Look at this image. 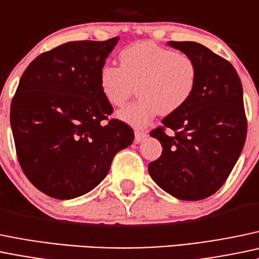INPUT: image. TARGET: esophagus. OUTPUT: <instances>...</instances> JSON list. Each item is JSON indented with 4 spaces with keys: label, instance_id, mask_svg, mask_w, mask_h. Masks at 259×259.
<instances>
[{
    "label": "esophagus",
    "instance_id": "esophagus-1",
    "mask_svg": "<svg viewBox=\"0 0 259 259\" xmlns=\"http://www.w3.org/2000/svg\"><path fill=\"white\" fill-rule=\"evenodd\" d=\"M146 138H148V133L144 132V130H135V141L137 143H141Z\"/></svg>",
    "mask_w": 259,
    "mask_h": 259
}]
</instances>
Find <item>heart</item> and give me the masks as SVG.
Segmentation results:
<instances>
[{
  "label": "heart",
  "mask_w": 259,
  "mask_h": 259,
  "mask_svg": "<svg viewBox=\"0 0 259 259\" xmlns=\"http://www.w3.org/2000/svg\"><path fill=\"white\" fill-rule=\"evenodd\" d=\"M120 67L107 64L100 69L99 85L105 99L121 107L135 93L138 100L118 111V118L140 127L156 114L175 113L190 100L197 84V65L191 57L139 42L121 51Z\"/></svg>",
  "instance_id": "obj_1"
}]
</instances>
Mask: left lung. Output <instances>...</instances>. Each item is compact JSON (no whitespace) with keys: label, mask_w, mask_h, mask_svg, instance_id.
<instances>
[{"label":"left lung","mask_w":259,"mask_h":259,"mask_svg":"<svg viewBox=\"0 0 259 259\" xmlns=\"http://www.w3.org/2000/svg\"><path fill=\"white\" fill-rule=\"evenodd\" d=\"M167 45L194 59L198 78L189 102L150 133L161 143L162 152L149 164V172L174 197L203 200L225 184L246 141L241 79L230 62L200 43Z\"/></svg>","instance_id":"8db88e82"}]
</instances>
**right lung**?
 Instances as JSON below:
<instances>
[{"label":"right lung","instance_id":"add662e5","mask_svg":"<svg viewBox=\"0 0 259 259\" xmlns=\"http://www.w3.org/2000/svg\"><path fill=\"white\" fill-rule=\"evenodd\" d=\"M119 37L75 40L45 52L22 74L11 103V127L24 175L43 194L70 200L107 176L118 151L134 140L113 107L99 73Z\"/></svg>","mask_w":259,"mask_h":259}]
</instances>
